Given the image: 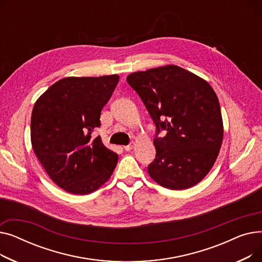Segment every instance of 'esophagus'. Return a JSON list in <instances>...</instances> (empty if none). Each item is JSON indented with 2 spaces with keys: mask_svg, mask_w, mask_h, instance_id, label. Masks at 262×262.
Masks as SVG:
<instances>
[{
  "mask_svg": "<svg viewBox=\"0 0 262 262\" xmlns=\"http://www.w3.org/2000/svg\"><path fill=\"white\" fill-rule=\"evenodd\" d=\"M134 146H135V143H134V142H132L130 144L124 146V149H125V150H130V149H133V148H134Z\"/></svg>",
  "mask_w": 262,
  "mask_h": 262,
  "instance_id": "obj_1",
  "label": "esophagus"
}]
</instances>
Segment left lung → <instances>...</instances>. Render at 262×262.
<instances>
[{"label":"left lung","instance_id":"1","mask_svg":"<svg viewBox=\"0 0 262 262\" xmlns=\"http://www.w3.org/2000/svg\"><path fill=\"white\" fill-rule=\"evenodd\" d=\"M129 86L139 94L156 124V158L147 172L160 186L184 190L209 173L223 141L217 96L204 78L167 64L130 73Z\"/></svg>","mask_w":262,"mask_h":262}]
</instances>
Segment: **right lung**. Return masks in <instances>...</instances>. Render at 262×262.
<instances>
[{
  "label": "right lung",
  "mask_w": 262,
  "mask_h": 262,
  "mask_svg": "<svg viewBox=\"0 0 262 262\" xmlns=\"http://www.w3.org/2000/svg\"><path fill=\"white\" fill-rule=\"evenodd\" d=\"M119 75L64 77L36 101L31 119L34 152L51 180L72 194H89L113 175L118 154L92 132Z\"/></svg>",
  "instance_id": "1"
}]
</instances>
